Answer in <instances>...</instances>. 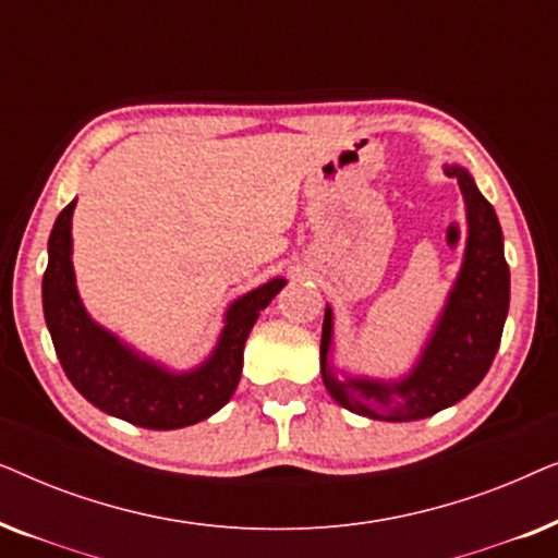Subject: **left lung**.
Returning a JSON list of instances; mask_svg holds the SVG:
<instances>
[{
    "label": "left lung",
    "mask_w": 558,
    "mask_h": 558,
    "mask_svg": "<svg viewBox=\"0 0 558 558\" xmlns=\"http://www.w3.org/2000/svg\"><path fill=\"white\" fill-rule=\"evenodd\" d=\"M445 172L447 178L460 182L468 205V251L445 315L411 376L399 384L335 378L327 365L332 312L330 307L325 310L323 342H319L323 380L332 399L353 414L380 418V422H414L437 414L464 399L485 378L500 348L510 302V271L502 254L498 216L462 167H445Z\"/></svg>",
    "instance_id": "1"
}]
</instances>
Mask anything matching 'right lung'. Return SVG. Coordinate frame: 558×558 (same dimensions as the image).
Returning <instances> with one entry per match:
<instances>
[{"label":"right lung","instance_id":"obj_1","mask_svg":"<svg viewBox=\"0 0 558 558\" xmlns=\"http://www.w3.org/2000/svg\"><path fill=\"white\" fill-rule=\"evenodd\" d=\"M73 208L75 201L60 210L52 226L43 310L58 361L75 391L96 409L144 429H180L223 409L241 380L243 345L251 327L258 312L281 292L284 279H274L231 304L210 361L180 376L167 373L121 345L83 310L71 262Z\"/></svg>","mask_w":558,"mask_h":558}]
</instances>
